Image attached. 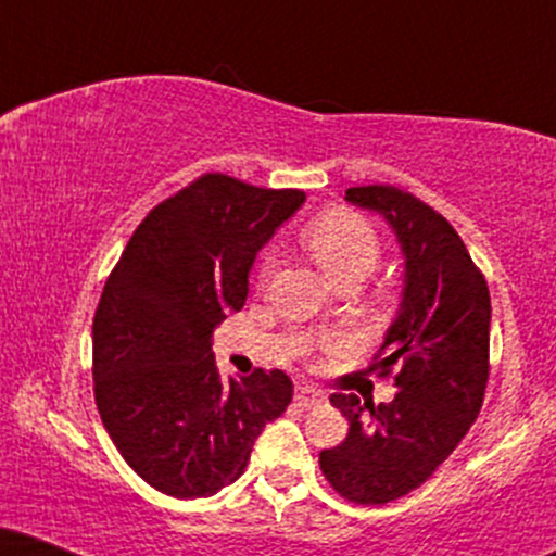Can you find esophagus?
I'll return each instance as SVG.
<instances>
[{
    "mask_svg": "<svg viewBox=\"0 0 556 556\" xmlns=\"http://www.w3.org/2000/svg\"><path fill=\"white\" fill-rule=\"evenodd\" d=\"M295 402H298V407H303V410H311V407L321 405L324 394L318 392V389H314V387H298Z\"/></svg>",
    "mask_w": 556,
    "mask_h": 556,
    "instance_id": "1",
    "label": "esophagus"
}]
</instances>
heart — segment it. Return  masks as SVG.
I'll list each match as a JSON object with an SVG mask.
<instances>
[{"label":"heart","mask_w":556,"mask_h":556,"mask_svg":"<svg viewBox=\"0 0 556 556\" xmlns=\"http://www.w3.org/2000/svg\"><path fill=\"white\" fill-rule=\"evenodd\" d=\"M305 248L316 264L321 266L329 282L353 277L366 279L381 258V245L376 232L358 214L334 208L311 222L303 232ZM274 269V256H266L261 264V277H269Z\"/></svg>","instance_id":"heart-1"}]
</instances>
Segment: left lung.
<instances>
[{
  "instance_id": "left-lung-1",
  "label": "left lung",
  "mask_w": 556,
  "mask_h": 556,
  "mask_svg": "<svg viewBox=\"0 0 556 556\" xmlns=\"http://www.w3.org/2000/svg\"><path fill=\"white\" fill-rule=\"evenodd\" d=\"M344 201L384 216L405 261L394 321L368 371H397L392 402L331 394L350 429L318 455L344 500L387 504L418 489L463 442L489 381L491 300L460 235L392 185L348 188Z\"/></svg>"
}]
</instances>
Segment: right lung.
Returning a JSON list of instances; mask_svg holds the SVG:
<instances>
[{"label": "right lung", "instance_id": "obj_1", "mask_svg": "<svg viewBox=\"0 0 556 556\" xmlns=\"http://www.w3.org/2000/svg\"><path fill=\"white\" fill-rule=\"evenodd\" d=\"M303 190L203 175L140 222L93 316V394L119 455L146 483L212 496L238 481L292 400L279 368L222 379L212 337L248 298V274Z\"/></svg>", "mask_w": 556, "mask_h": 556}]
</instances>
